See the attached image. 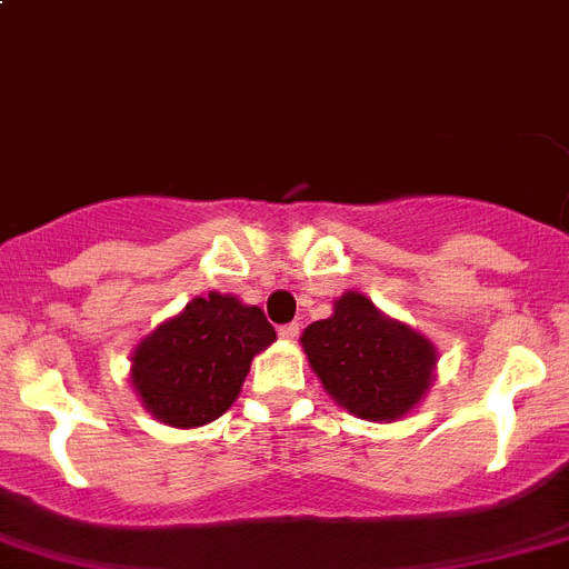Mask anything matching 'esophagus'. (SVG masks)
<instances>
[{
  "instance_id": "1",
  "label": "esophagus",
  "mask_w": 569,
  "mask_h": 569,
  "mask_svg": "<svg viewBox=\"0 0 569 569\" xmlns=\"http://www.w3.org/2000/svg\"><path fill=\"white\" fill-rule=\"evenodd\" d=\"M278 335H280V340L291 342V340H297V335H300V326H297V322H286V326H280L278 329Z\"/></svg>"
}]
</instances>
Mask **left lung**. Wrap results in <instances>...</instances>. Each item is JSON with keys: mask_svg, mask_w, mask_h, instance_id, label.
Returning <instances> with one entry per match:
<instances>
[{"mask_svg": "<svg viewBox=\"0 0 569 569\" xmlns=\"http://www.w3.org/2000/svg\"><path fill=\"white\" fill-rule=\"evenodd\" d=\"M300 342L322 388L360 419L406 417L433 382V342L382 315L360 291L337 297L335 315L311 322Z\"/></svg>", "mask_w": 569, "mask_h": 569, "instance_id": "obj_1", "label": "left lung"}]
</instances>
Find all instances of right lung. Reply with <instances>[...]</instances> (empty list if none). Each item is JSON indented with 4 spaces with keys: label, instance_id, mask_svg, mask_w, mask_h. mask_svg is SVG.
<instances>
[{
    "label": "right lung",
    "instance_id": "obj_1",
    "mask_svg": "<svg viewBox=\"0 0 569 569\" xmlns=\"http://www.w3.org/2000/svg\"><path fill=\"white\" fill-rule=\"evenodd\" d=\"M274 340L272 322L258 306L209 291L138 342L132 388L163 425L198 428L229 411L252 357Z\"/></svg>",
    "mask_w": 569,
    "mask_h": 569
}]
</instances>
